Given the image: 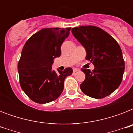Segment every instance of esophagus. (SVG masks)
<instances>
[{
	"instance_id": "1",
	"label": "esophagus",
	"mask_w": 133,
	"mask_h": 133,
	"mask_svg": "<svg viewBox=\"0 0 133 133\" xmlns=\"http://www.w3.org/2000/svg\"><path fill=\"white\" fill-rule=\"evenodd\" d=\"M79 70L78 68H73V72H76L77 71H79Z\"/></svg>"
}]
</instances>
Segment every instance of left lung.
I'll return each instance as SVG.
<instances>
[{
  "mask_svg": "<svg viewBox=\"0 0 133 133\" xmlns=\"http://www.w3.org/2000/svg\"><path fill=\"white\" fill-rule=\"evenodd\" d=\"M73 36L84 47L86 60L95 69H81L85 79L80 85L88 97L102 99L112 93L122 83L125 68L122 52L115 38L96 26H80L72 30Z\"/></svg>",
  "mask_w": 133,
  "mask_h": 133,
  "instance_id": "8db88e82",
  "label": "left lung"
}]
</instances>
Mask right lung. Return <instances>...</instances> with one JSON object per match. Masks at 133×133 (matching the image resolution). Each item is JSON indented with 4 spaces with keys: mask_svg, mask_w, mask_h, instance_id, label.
<instances>
[{
    "mask_svg": "<svg viewBox=\"0 0 133 133\" xmlns=\"http://www.w3.org/2000/svg\"><path fill=\"white\" fill-rule=\"evenodd\" d=\"M70 29L44 28L24 45L18 63L20 85L36 103H49L57 99L63 90L65 79L72 74L71 68L58 72L52 69L54 58L61 56V46Z\"/></svg>",
    "mask_w": 133,
    "mask_h": 133,
    "instance_id": "obj_1",
    "label": "right lung"
}]
</instances>
